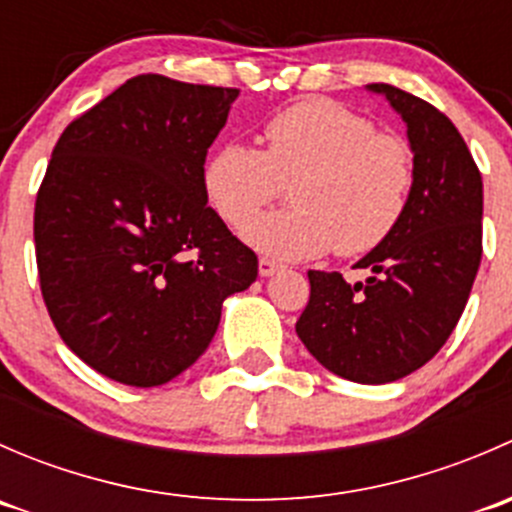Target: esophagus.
I'll list each match as a JSON object with an SVG mask.
<instances>
[{
  "instance_id": "obj_1",
  "label": "esophagus",
  "mask_w": 512,
  "mask_h": 512,
  "mask_svg": "<svg viewBox=\"0 0 512 512\" xmlns=\"http://www.w3.org/2000/svg\"><path fill=\"white\" fill-rule=\"evenodd\" d=\"M257 270H260V277H270V275H275L277 270H280V265H277L275 260L260 257V262H257Z\"/></svg>"
}]
</instances>
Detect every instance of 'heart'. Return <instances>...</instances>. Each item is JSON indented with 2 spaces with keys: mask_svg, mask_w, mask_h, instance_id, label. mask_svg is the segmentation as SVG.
Instances as JSON below:
<instances>
[{
  "mask_svg": "<svg viewBox=\"0 0 512 512\" xmlns=\"http://www.w3.org/2000/svg\"><path fill=\"white\" fill-rule=\"evenodd\" d=\"M265 151L227 143L205 165V193L227 225H246L293 183L294 209L247 226V242L277 260L359 257L404 220L416 185L409 138L376 128L332 98H304L265 123Z\"/></svg>",
  "mask_w": 512,
  "mask_h": 512,
  "instance_id": "b5f03b06",
  "label": "heart"
}]
</instances>
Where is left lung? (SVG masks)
<instances>
[{
	"mask_svg": "<svg viewBox=\"0 0 512 512\" xmlns=\"http://www.w3.org/2000/svg\"><path fill=\"white\" fill-rule=\"evenodd\" d=\"M409 126L416 185L404 220L356 267L374 277L349 285L309 270L297 334L342 379L386 384L438 354L456 329L483 255V180L446 113L391 84H371Z\"/></svg>",
	"mask_w": 512,
	"mask_h": 512,
	"instance_id": "1",
	"label": "left lung"
}]
</instances>
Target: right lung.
Returning <instances> with one entry per match:
<instances>
[{"instance_id": "right-lung-1", "label": "right lung", "mask_w": 512, "mask_h": 512, "mask_svg": "<svg viewBox=\"0 0 512 512\" xmlns=\"http://www.w3.org/2000/svg\"><path fill=\"white\" fill-rule=\"evenodd\" d=\"M240 89L141 74L64 128L34 205L56 332L98 374L160 386L198 361L257 255L208 205L205 158Z\"/></svg>"}]
</instances>
